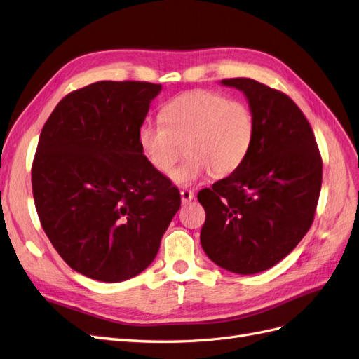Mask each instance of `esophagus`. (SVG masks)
<instances>
[{
  "mask_svg": "<svg viewBox=\"0 0 359 359\" xmlns=\"http://www.w3.org/2000/svg\"><path fill=\"white\" fill-rule=\"evenodd\" d=\"M180 197H182V203H189L194 198V192L191 189H182Z\"/></svg>",
  "mask_w": 359,
  "mask_h": 359,
  "instance_id": "obj_1",
  "label": "esophagus"
}]
</instances>
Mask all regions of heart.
Instances as JSON below:
<instances>
[{
	"label": "heart",
	"instance_id": "obj_1",
	"mask_svg": "<svg viewBox=\"0 0 359 359\" xmlns=\"http://www.w3.org/2000/svg\"><path fill=\"white\" fill-rule=\"evenodd\" d=\"M255 137L251 108L218 91L194 90L167 102L162 121H144L138 129L142 156L161 174H168L187 146L188 159L171 174L188 187L209 176H229L248 158Z\"/></svg>",
	"mask_w": 359,
	"mask_h": 359
}]
</instances>
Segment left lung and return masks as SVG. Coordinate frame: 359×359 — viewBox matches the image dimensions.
<instances>
[{
	"label": "left lung",
	"mask_w": 359,
	"mask_h": 359,
	"mask_svg": "<svg viewBox=\"0 0 359 359\" xmlns=\"http://www.w3.org/2000/svg\"><path fill=\"white\" fill-rule=\"evenodd\" d=\"M221 84L248 99L255 137L239 170L198 192L206 210L200 241L222 269L251 275L281 262L310 230L322 158L309 120L287 95L250 78Z\"/></svg>",
	"instance_id": "8db88e82"
}]
</instances>
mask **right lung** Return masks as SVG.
I'll use <instances>...</instances> for the list:
<instances>
[{
    "instance_id": "obj_1",
    "label": "right lung",
    "mask_w": 359,
    "mask_h": 359,
    "mask_svg": "<svg viewBox=\"0 0 359 359\" xmlns=\"http://www.w3.org/2000/svg\"><path fill=\"white\" fill-rule=\"evenodd\" d=\"M161 84L99 81L58 102L32 168L40 224L72 269L120 283L155 260L180 192L138 144Z\"/></svg>"
}]
</instances>
